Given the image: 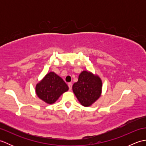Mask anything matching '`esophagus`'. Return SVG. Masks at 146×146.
<instances>
[{
    "instance_id": "34e87169",
    "label": "esophagus",
    "mask_w": 146,
    "mask_h": 146,
    "mask_svg": "<svg viewBox=\"0 0 146 146\" xmlns=\"http://www.w3.org/2000/svg\"><path fill=\"white\" fill-rule=\"evenodd\" d=\"M68 87H69V90H71V88H72V84H71V83H68Z\"/></svg>"
}]
</instances>
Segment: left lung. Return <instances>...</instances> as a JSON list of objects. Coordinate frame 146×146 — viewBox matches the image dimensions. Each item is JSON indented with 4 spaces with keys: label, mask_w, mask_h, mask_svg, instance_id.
<instances>
[{
    "label": "left lung",
    "mask_w": 146,
    "mask_h": 146,
    "mask_svg": "<svg viewBox=\"0 0 146 146\" xmlns=\"http://www.w3.org/2000/svg\"><path fill=\"white\" fill-rule=\"evenodd\" d=\"M102 81L97 76L83 71L80 73L78 82L73 85V91L82 105L88 107L100 97Z\"/></svg>",
    "instance_id": "left-lung-1"
}]
</instances>
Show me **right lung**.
<instances>
[{"label":"right lung","mask_w":146,"mask_h":146,"mask_svg":"<svg viewBox=\"0 0 146 146\" xmlns=\"http://www.w3.org/2000/svg\"><path fill=\"white\" fill-rule=\"evenodd\" d=\"M68 90V86L66 83L54 72L47 74L36 87L38 97L49 104L54 103L61 95Z\"/></svg>","instance_id":"right-lung-1"}]
</instances>
